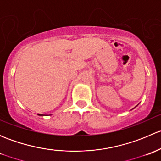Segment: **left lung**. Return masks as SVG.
Masks as SVG:
<instances>
[{"instance_id": "8db88e82", "label": "left lung", "mask_w": 161, "mask_h": 161, "mask_svg": "<svg viewBox=\"0 0 161 161\" xmlns=\"http://www.w3.org/2000/svg\"><path fill=\"white\" fill-rule=\"evenodd\" d=\"M137 106H138V105H137ZM136 107H135V108H136Z\"/></svg>"}]
</instances>
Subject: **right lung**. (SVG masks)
I'll return each instance as SVG.
<instances>
[{
	"label": "right lung",
	"mask_w": 161,
	"mask_h": 161,
	"mask_svg": "<svg viewBox=\"0 0 161 161\" xmlns=\"http://www.w3.org/2000/svg\"><path fill=\"white\" fill-rule=\"evenodd\" d=\"M38 115H39V116H44L43 114H38Z\"/></svg>",
	"instance_id": "obj_1"
}]
</instances>
